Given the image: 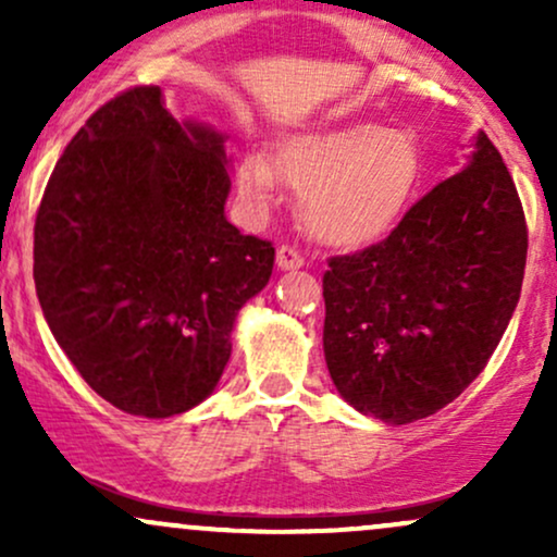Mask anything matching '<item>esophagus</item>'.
<instances>
[{"instance_id": "esophagus-1", "label": "esophagus", "mask_w": 557, "mask_h": 557, "mask_svg": "<svg viewBox=\"0 0 557 557\" xmlns=\"http://www.w3.org/2000/svg\"><path fill=\"white\" fill-rule=\"evenodd\" d=\"M300 267H304V257H300L296 248L290 246L277 248V270L287 272V270H300Z\"/></svg>"}]
</instances>
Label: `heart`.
<instances>
[{
	"label": "heart",
	"mask_w": 557,
	"mask_h": 557,
	"mask_svg": "<svg viewBox=\"0 0 557 557\" xmlns=\"http://www.w3.org/2000/svg\"><path fill=\"white\" fill-rule=\"evenodd\" d=\"M272 166L274 173L259 154L243 159V194L264 203L277 175L300 194V220L311 238L363 248L398 225L424 177V154L411 131L341 123L283 140Z\"/></svg>",
	"instance_id": "obj_1"
}]
</instances>
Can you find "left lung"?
Listing matches in <instances>:
<instances>
[{"label": "left lung", "instance_id": "left-lung-1", "mask_svg": "<svg viewBox=\"0 0 557 557\" xmlns=\"http://www.w3.org/2000/svg\"><path fill=\"white\" fill-rule=\"evenodd\" d=\"M527 246L513 177L479 131L385 240L330 259L322 341L343 400L393 426L456 400L513 317Z\"/></svg>", "mask_w": 557, "mask_h": 557}]
</instances>
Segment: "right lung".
<instances>
[{"instance_id": "right-lung-1", "label": "right lung", "mask_w": 557, "mask_h": 557, "mask_svg": "<svg viewBox=\"0 0 557 557\" xmlns=\"http://www.w3.org/2000/svg\"><path fill=\"white\" fill-rule=\"evenodd\" d=\"M225 140L203 120H177L159 86H138L88 117L44 190V319L83 380L133 417L207 400L238 311L272 277V243L225 216Z\"/></svg>"}]
</instances>
